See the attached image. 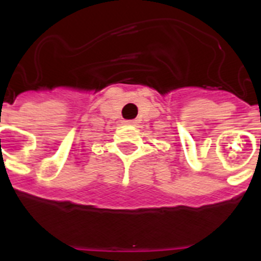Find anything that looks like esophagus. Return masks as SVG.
<instances>
[{"label": "esophagus", "instance_id": "1", "mask_svg": "<svg viewBox=\"0 0 261 261\" xmlns=\"http://www.w3.org/2000/svg\"><path fill=\"white\" fill-rule=\"evenodd\" d=\"M123 123L124 124H128V125H130V124H133V123H135V121H133V120H124Z\"/></svg>", "mask_w": 261, "mask_h": 261}]
</instances>
